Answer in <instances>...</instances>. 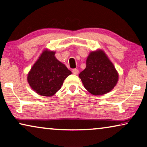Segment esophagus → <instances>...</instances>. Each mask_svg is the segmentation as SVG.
Instances as JSON below:
<instances>
[{"label":"esophagus","mask_w":147,"mask_h":147,"mask_svg":"<svg viewBox=\"0 0 147 147\" xmlns=\"http://www.w3.org/2000/svg\"><path fill=\"white\" fill-rule=\"evenodd\" d=\"M72 73L75 74V75H77V74H78V73H79V71H78V69H74L72 70Z\"/></svg>","instance_id":"obj_1"}]
</instances>
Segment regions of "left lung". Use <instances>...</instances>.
Listing matches in <instances>:
<instances>
[{
	"label": "left lung",
	"mask_w": 147,
	"mask_h": 147,
	"mask_svg": "<svg viewBox=\"0 0 147 147\" xmlns=\"http://www.w3.org/2000/svg\"><path fill=\"white\" fill-rule=\"evenodd\" d=\"M79 77L90 93L101 96L111 91L117 84L118 74L102 50L92 51L86 60V69Z\"/></svg>",
	"instance_id": "1"
}]
</instances>
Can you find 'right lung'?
Here are the masks:
<instances>
[{
	"instance_id": "add662e5",
	"label": "right lung",
	"mask_w": 147,
	"mask_h": 147,
	"mask_svg": "<svg viewBox=\"0 0 147 147\" xmlns=\"http://www.w3.org/2000/svg\"><path fill=\"white\" fill-rule=\"evenodd\" d=\"M55 52L45 50L28 74L31 88L39 95L52 96L61 88L63 81L71 71L56 59Z\"/></svg>"
}]
</instances>
